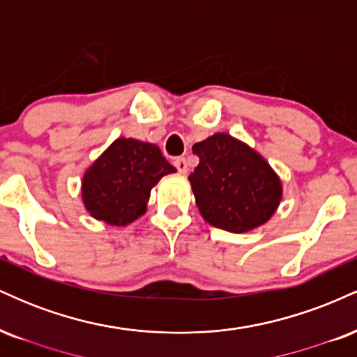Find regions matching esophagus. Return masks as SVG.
<instances>
[{
	"instance_id": "esophagus-1",
	"label": "esophagus",
	"mask_w": 357,
	"mask_h": 357,
	"mask_svg": "<svg viewBox=\"0 0 357 357\" xmlns=\"http://www.w3.org/2000/svg\"><path fill=\"white\" fill-rule=\"evenodd\" d=\"M174 166H176V169H178L181 174L188 173V162H186V159H184V158H176L174 159Z\"/></svg>"
}]
</instances>
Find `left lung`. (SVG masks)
<instances>
[{
  "label": "left lung",
  "instance_id": "1",
  "mask_svg": "<svg viewBox=\"0 0 357 357\" xmlns=\"http://www.w3.org/2000/svg\"><path fill=\"white\" fill-rule=\"evenodd\" d=\"M199 158L190 183L204 221L230 233H247L272 218L282 181L272 166L240 139L216 132L192 146Z\"/></svg>",
  "mask_w": 357,
  "mask_h": 357
}]
</instances>
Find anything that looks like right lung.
Returning <instances> with one entry per match:
<instances>
[{
	"instance_id": "add662e5",
	"label": "right lung",
	"mask_w": 357,
	"mask_h": 357,
	"mask_svg": "<svg viewBox=\"0 0 357 357\" xmlns=\"http://www.w3.org/2000/svg\"><path fill=\"white\" fill-rule=\"evenodd\" d=\"M174 171L155 144L119 137L85 171L82 202L96 220L126 227L144 215L151 190Z\"/></svg>"
}]
</instances>
